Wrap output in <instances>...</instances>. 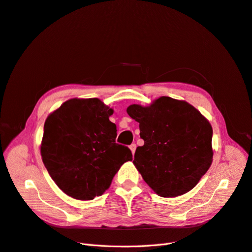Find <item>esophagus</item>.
<instances>
[{
	"label": "esophagus",
	"mask_w": 252,
	"mask_h": 252,
	"mask_svg": "<svg viewBox=\"0 0 252 252\" xmlns=\"http://www.w3.org/2000/svg\"><path fill=\"white\" fill-rule=\"evenodd\" d=\"M130 150H131V152H132V154H134L135 153V150H136V145L135 144H132V145H130Z\"/></svg>",
	"instance_id": "1"
}]
</instances>
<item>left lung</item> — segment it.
<instances>
[{
    "instance_id": "1",
    "label": "left lung",
    "mask_w": 252,
    "mask_h": 252,
    "mask_svg": "<svg viewBox=\"0 0 252 252\" xmlns=\"http://www.w3.org/2000/svg\"><path fill=\"white\" fill-rule=\"evenodd\" d=\"M127 114L139 123L145 142L133 160L145 182L163 197L192 189L212 163L209 121L186 101L165 96L149 106L130 105Z\"/></svg>"
}]
</instances>
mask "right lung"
I'll return each instance as SVG.
<instances>
[{"instance_id": "add662e5", "label": "right lung", "mask_w": 252, "mask_h": 252, "mask_svg": "<svg viewBox=\"0 0 252 252\" xmlns=\"http://www.w3.org/2000/svg\"><path fill=\"white\" fill-rule=\"evenodd\" d=\"M113 113L98 98H73L47 117L42 161L67 195L80 200L100 196L122 164L132 160L130 149L116 143Z\"/></svg>"}]
</instances>
